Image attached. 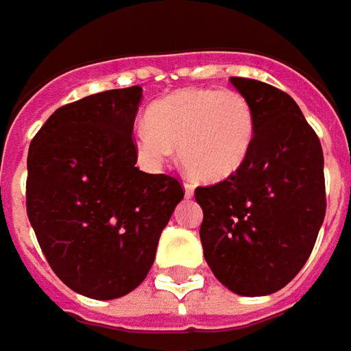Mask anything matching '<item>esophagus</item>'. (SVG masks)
Wrapping results in <instances>:
<instances>
[{"label": "esophagus", "instance_id": "34e87169", "mask_svg": "<svg viewBox=\"0 0 351 351\" xmlns=\"http://www.w3.org/2000/svg\"><path fill=\"white\" fill-rule=\"evenodd\" d=\"M184 194H186L189 198H191L192 194H194V184H192V182H189V180L184 182Z\"/></svg>", "mask_w": 351, "mask_h": 351}]
</instances>
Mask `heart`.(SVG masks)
Returning a JSON list of instances; mask_svg holds the SVG:
<instances>
[{
  "label": "heart",
  "instance_id": "b5f03b06",
  "mask_svg": "<svg viewBox=\"0 0 351 351\" xmlns=\"http://www.w3.org/2000/svg\"><path fill=\"white\" fill-rule=\"evenodd\" d=\"M255 139L252 104L236 90L189 88L153 104L147 125L135 131L139 160L157 169L178 147L184 171L198 180L218 182L247 160Z\"/></svg>",
  "mask_w": 351,
  "mask_h": 351
}]
</instances>
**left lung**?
I'll use <instances>...</instances> for the list:
<instances>
[{"label":"left lung","instance_id":"8db88e82","mask_svg":"<svg viewBox=\"0 0 351 351\" xmlns=\"http://www.w3.org/2000/svg\"><path fill=\"white\" fill-rule=\"evenodd\" d=\"M230 82L252 104L255 139L234 175L194 191L204 212L200 241L221 285L261 297L293 281L313 253L326 214L324 157L287 92L252 78Z\"/></svg>","mask_w":351,"mask_h":351}]
</instances>
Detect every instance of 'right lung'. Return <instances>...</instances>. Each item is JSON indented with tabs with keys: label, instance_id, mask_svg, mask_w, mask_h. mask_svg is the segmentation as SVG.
<instances>
[{
	"label": "right lung",
	"instance_id": "add662e5",
	"mask_svg": "<svg viewBox=\"0 0 351 351\" xmlns=\"http://www.w3.org/2000/svg\"><path fill=\"white\" fill-rule=\"evenodd\" d=\"M141 88L58 108L27 157V216L56 277L98 300L139 287L184 191L176 176L135 167Z\"/></svg>",
	"mask_w": 351,
	"mask_h": 351
}]
</instances>
